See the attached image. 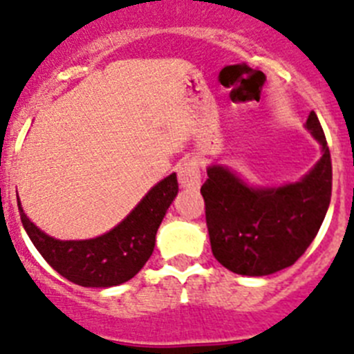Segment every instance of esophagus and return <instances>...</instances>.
<instances>
[{
  "label": "esophagus",
  "mask_w": 354,
  "mask_h": 354,
  "mask_svg": "<svg viewBox=\"0 0 354 354\" xmlns=\"http://www.w3.org/2000/svg\"><path fill=\"white\" fill-rule=\"evenodd\" d=\"M178 180L183 188L188 190H197L201 187V167L197 158H185L176 167Z\"/></svg>",
  "instance_id": "1"
}]
</instances>
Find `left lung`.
<instances>
[{
	"instance_id": "left-lung-1",
	"label": "left lung",
	"mask_w": 354,
	"mask_h": 354,
	"mask_svg": "<svg viewBox=\"0 0 354 354\" xmlns=\"http://www.w3.org/2000/svg\"><path fill=\"white\" fill-rule=\"evenodd\" d=\"M306 129L323 155L297 183L253 188L227 167H207L201 194L211 252L225 269L269 276L293 266L318 234L332 197V158L315 111Z\"/></svg>"
}]
</instances>
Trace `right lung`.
Returning a JSON list of instances; mask_svg holds the SVG:
<instances>
[{
	"label": "right lung",
	"instance_id": "add662e5",
	"mask_svg": "<svg viewBox=\"0 0 354 354\" xmlns=\"http://www.w3.org/2000/svg\"><path fill=\"white\" fill-rule=\"evenodd\" d=\"M176 194L178 180L173 173L158 181L115 229L85 241L54 239L26 216L21 203L19 211L29 239L52 269L75 285L108 288L129 281L147 263L162 218Z\"/></svg>",
	"mask_w": 354,
	"mask_h": 354
}]
</instances>
